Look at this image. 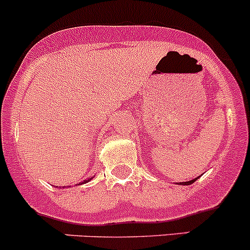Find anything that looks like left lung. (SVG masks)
<instances>
[{
  "instance_id": "obj_1",
  "label": "left lung",
  "mask_w": 250,
  "mask_h": 250,
  "mask_svg": "<svg viewBox=\"0 0 250 250\" xmlns=\"http://www.w3.org/2000/svg\"><path fill=\"white\" fill-rule=\"evenodd\" d=\"M196 179H197V178L192 179V181H189V182H182V183H179V184H182V185H189V184H192V183L196 181Z\"/></svg>"
}]
</instances>
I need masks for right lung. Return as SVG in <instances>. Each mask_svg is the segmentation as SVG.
<instances>
[{"label":"right lung","mask_w":250,"mask_h":250,"mask_svg":"<svg viewBox=\"0 0 250 250\" xmlns=\"http://www.w3.org/2000/svg\"><path fill=\"white\" fill-rule=\"evenodd\" d=\"M90 181V179H86V181H84L83 183H87V182H89ZM79 184H82V183H79Z\"/></svg>","instance_id":"obj_1"}]
</instances>
